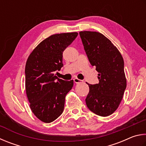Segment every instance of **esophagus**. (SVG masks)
<instances>
[{
    "instance_id": "obj_1",
    "label": "esophagus",
    "mask_w": 146,
    "mask_h": 146,
    "mask_svg": "<svg viewBox=\"0 0 146 146\" xmlns=\"http://www.w3.org/2000/svg\"><path fill=\"white\" fill-rule=\"evenodd\" d=\"M74 82H75L76 83H83V81H82V80H80V79H78V78H76L74 79Z\"/></svg>"
}]
</instances>
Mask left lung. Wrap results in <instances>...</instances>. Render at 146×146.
Listing matches in <instances>:
<instances>
[{
	"label": "left lung",
	"instance_id": "left-lung-1",
	"mask_svg": "<svg viewBox=\"0 0 146 146\" xmlns=\"http://www.w3.org/2000/svg\"><path fill=\"white\" fill-rule=\"evenodd\" d=\"M80 35L89 61L99 72V83H88L90 90L85 99L86 106L99 116H108L119 107L126 88L123 58L101 33L81 31Z\"/></svg>",
	"mask_w": 146,
	"mask_h": 146
}]
</instances>
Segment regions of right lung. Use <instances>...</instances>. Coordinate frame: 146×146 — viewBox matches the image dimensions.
Wrapping results in <instances>:
<instances>
[{
  "label": "right lung",
  "mask_w": 146,
  "mask_h": 146,
  "mask_svg": "<svg viewBox=\"0 0 146 146\" xmlns=\"http://www.w3.org/2000/svg\"><path fill=\"white\" fill-rule=\"evenodd\" d=\"M78 35V33L51 35L33 50L25 65V90L35 115L46 123L63 113L65 96L74 81L58 78L55 72L63 66V52Z\"/></svg>",
  "instance_id": "right-lung-1"
}]
</instances>
